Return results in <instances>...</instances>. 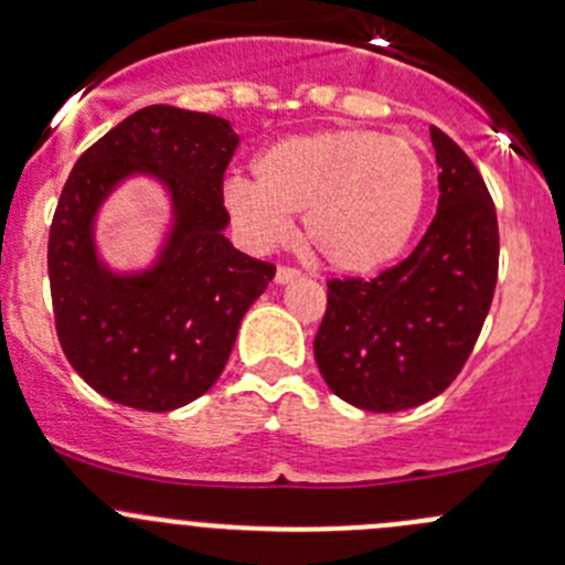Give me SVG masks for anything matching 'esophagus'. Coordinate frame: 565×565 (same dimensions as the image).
I'll use <instances>...</instances> for the list:
<instances>
[{
    "label": "esophagus",
    "instance_id": "esophagus-1",
    "mask_svg": "<svg viewBox=\"0 0 565 565\" xmlns=\"http://www.w3.org/2000/svg\"><path fill=\"white\" fill-rule=\"evenodd\" d=\"M303 276V273L300 270H295V267H287V265H281L276 270V284H289V281H298V278Z\"/></svg>",
    "mask_w": 565,
    "mask_h": 565
}]
</instances>
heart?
I'll return each instance as SVG.
<instances>
[{
	"mask_svg": "<svg viewBox=\"0 0 565 565\" xmlns=\"http://www.w3.org/2000/svg\"><path fill=\"white\" fill-rule=\"evenodd\" d=\"M429 169L402 136L333 128L273 141L254 158V182L235 177L224 207L254 248L287 237L303 213V237L328 265L374 273L409 246L424 215Z\"/></svg>",
	"mask_w": 565,
	"mask_h": 565,
	"instance_id": "b5f03b06",
	"label": "heart"
}]
</instances>
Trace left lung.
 Returning a JSON list of instances; mask_svg holds the SVG:
<instances>
[{"instance_id":"left-lung-1","label":"left lung","mask_w":565,"mask_h":565,"mask_svg":"<svg viewBox=\"0 0 565 565\" xmlns=\"http://www.w3.org/2000/svg\"><path fill=\"white\" fill-rule=\"evenodd\" d=\"M437 215L413 254L372 281H328L315 339L322 380L369 413L440 396L470 358L498 284V213L476 163L431 125Z\"/></svg>"}]
</instances>
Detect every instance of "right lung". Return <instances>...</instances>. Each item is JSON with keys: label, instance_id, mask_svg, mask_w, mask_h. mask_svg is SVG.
<instances>
[{"label": "right lung", "instance_id": "add662e5", "mask_svg": "<svg viewBox=\"0 0 565 565\" xmlns=\"http://www.w3.org/2000/svg\"><path fill=\"white\" fill-rule=\"evenodd\" d=\"M237 141L230 119L147 106L95 141L67 177L49 232L51 303L62 352L100 396L169 413L207 393L276 276L224 235V172ZM139 173L164 185L173 226L150 268L117 274L99 259L94 221Z\"/></svg>", "mask_w": 565, "mask_h": 565}]
</instances>
